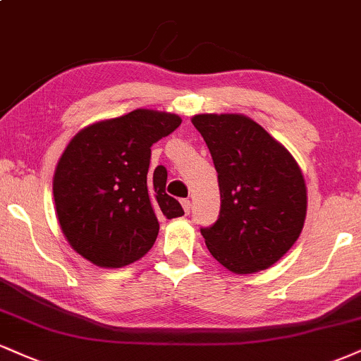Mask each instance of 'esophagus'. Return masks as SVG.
Listing matches in <instances>:
<instances>
[{
	"label": "esophagus",
	"mask_w": 361,
	"mask_h": 361,
	"mask_svg": "<svg viewBox=\"0 0 361 361\" xmlns=\"http://www.w3.org/2000/svg\"><path fill=\"white\" fill-rule=\"evenodd\" d=\"M181 207H183L185 214L188 215L190 214V208H192V203H190L188 198H183V200H181Z\"/></svg>",
	"instance_id": "esophagus-1"
}]
</instances>
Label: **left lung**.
I'll list each match as a JSON object with an SVG mask.
<instances>
[{
  "label": "left lung",
  "instance_id": "8db88e82",
  "mask_svg": "<svg viewBox=\"0 0 361 361\" xmlns=\"http://www.w3.org/2000/svg\"><path fill=\"white\" fill-rule=\"evenodd\" d=\"M192 123L219 173V220L200 228L208 250L235 274L271 267L305 225L307 193L301 168L250 117L198 114Z\"/></svg>",
  "mask_w": 361,
  "mask_h": 361
}]
</instances>
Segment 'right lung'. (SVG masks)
<instances>
[{
  "instance_id": "add662e5",
  "label": "right lung",
  "mask_w": 361,
  "mask_h": 361,
  "mask_svg": "<svg viewBox=\"0 0 361 361\" xmlns=\"http://www.w3.org/2000/svg\"><path fill=\"white\" fill-rule=\"evenodd\" d=\"M181 117L136 109L87 126L72 137L54 175L60 228L72 249L99 267H124L154 244L158 216L185 214L166 193L163 166L147 173L151 146Z\"/></svg>"
}]
</instances>
